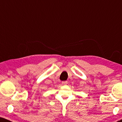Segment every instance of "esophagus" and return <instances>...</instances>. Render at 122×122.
<instances>
[{
    "instance_id": "34e87169",
    "label": "esophagus",
    "mask_w": 122,
    "mask_h": 122,
    "mask_svg": "<svg viewBox=\"0 0 122 122\" xmlns=\"http://www.w3.org/2000/svg\"><path fill=\"white\" fill-rule=\"evenodd\" d=\"M61 84L63 85H66L68 84V81H62V83H61Z\"/></svg>"
}]
</instances>
